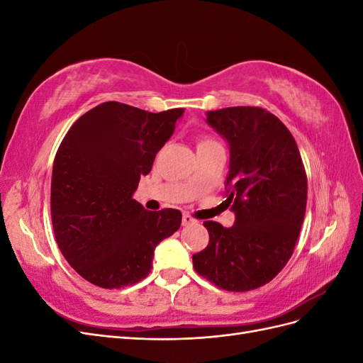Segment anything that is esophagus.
Listing matches in <instances>:
<instances>
[{"instance_id":"34e87169","label":"esophagus","mask_w":363,"mask_h":363,"mask_svg":"<svg viewBox=\"0 0 363 363\" xmlns=\"http://www.w3.org/2000/svg\"><path fill=\"white\" fill-rule=\"evenodd\" d=\"M195 223H196L195 219H194L192 216H189V215L184 213V215L182 216V225H184V227H186V225H191V224H195Z\"/></svg>"}]
</instances>
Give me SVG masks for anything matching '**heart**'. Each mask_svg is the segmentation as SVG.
Listing matches in <instances>:
<instances>
[{
	"instance_id": "obj_1",
	"label": "heart",
	"mask_w": 363,
	"mask_h": 363,
	"mask_svg": "<svg viewBox=\"0 0 363 363\" xmlns=\"http://www.w3.org/2000/svg\"><path fill=\"white\" fill-rule=\"evenodd\" d=\"M213 145H218L213 139H211V138H200V139H199V145H196V150H199V148L213 147Z\"/></svg>"
}]
</instances>
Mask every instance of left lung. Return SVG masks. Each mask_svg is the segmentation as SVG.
<instances>
[{
  "label": "left lung",
  "mask_w": 363,
  "mask_h": 363,
  "mask_svg": "<svg viewBox=\"0 0 363 363\" xmlns=\"http://www.w3.org/2000/svg\"><path fill=\"white\" fill-rule=\"evenodd\" d=\"M206 115L230 147L225 203L235 224L204 223L208 245L192 256L194 268L218 288L245 292L271 281L292 256L306 213V171L291 131L265 108Z\"/></svg>",
  "instance_id": "obj_1"
}]
</instances>
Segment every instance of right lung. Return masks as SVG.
<instances>
[{
    "mask_svg": "<svg viewBox=\"0 0 363 363\" xmlns=\"http://www.w3.org/2000/svg\"><path fill=\"white\" fill-rule=\"evenodd\" d=\"M183 113L107 101L63 138L52 164V228L63 257L95 286L118 289L145 279L157 244L179 230L180 211L148 212L133 194Z\"/></svg>",
    "mask_w": 363,
    "mask_h": 363,
    "instance_id": "add662e5",
    "label": "right lung"
}]
</instances>
